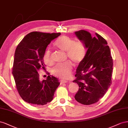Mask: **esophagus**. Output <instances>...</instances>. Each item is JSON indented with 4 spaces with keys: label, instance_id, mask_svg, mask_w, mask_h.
<instances>
[{
    "label": "esophagus",
    "instance_id": "1",
    "mask_svg": "<svg viewBox=\"0 0 128 128\" xmlns=\"http://www.w3.org/2000/svg\"><path fill=\"white\" fill-rule=\"evenodd\" d=\"M68 82L66 81V80H60V84H63L64 83H66Z\"/></svg>",
    "mask_w": 128,
    "mask_h": 128
}]
</instances>
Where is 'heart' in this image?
I'll use <instances>...</instances> for the list:
<instances>
[{
	"label": "heart",
	"mask_w": 128,
	"mask_h": 128,
	"mask_svg": "<svg viewBox=\"0 0 128 128\" xmlns=\"http://www.w3.org/2000/svg\"><path fill=\"white\" fill-rule=\"evenodd\" d=\"M56 48L66 52V57L75 65L80 64L84 59L86 55V47L81 40L75 41L68 36H62L54 43ZM44 62L48 65L52 63L49 49L46 50L43 56ZM72 71V65L71 62H67L63 64L56 65L52 70V74L62 79L70 77Z\"/></svg>",
	"instance_id": "1"
}]
</instances>
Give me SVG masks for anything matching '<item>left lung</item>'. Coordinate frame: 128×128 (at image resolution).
<instances>
[{
	"label": "left lung",
	"mask_w": 128,
	"mask_h": 128,
	"mask_svg": "<svg viewBox=\"0 0 128 128\" xmlns=\"http://www.w3.org/2000/svg\"><path fill=\"white\" fill-rule=\"evenodd\" d=\"M75 34L87 50L73 81L79 87L74 98L80 104L90 105L99 101L112 84V58L106 40L101 35L96 33L92 37L84 30L76 32Z\"/></svg>",
	"instance_id": "1"
}]
</instances>
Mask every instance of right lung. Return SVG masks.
Segmentation results:
<instances>
[{"label":"right lung","mask_w":128,"mask_h":128,"mask_svg":"<svg viewBox=\"0 0 128 128\" xmlns=\"http://www.w3.org/2000/svg\"><path fill=\"white\" fill-rule=\"evenodd\" d=\"M59 33L32 32L26 35L18 45L12 74L18 92L28 104L44 105L52 101L60 82L52 76L40 80L38 71L45 69L43 59L47 46Z\"/></svg>","instance_id":"1"}]
</instances>
